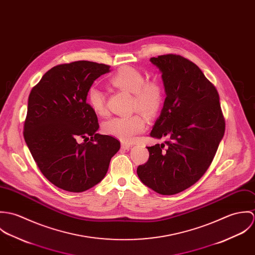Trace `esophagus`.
<instances>
[{
    "label": "esophagus",
    "instance_id": "34e87169",
    "mask_svg": "<svg viewBox=\"0 0 255 255\" xmlns=\"http://www.w3.org/2000/svg\"><path fill=\"white\" fill-rule=\"evenodd\" d=\"M121 145H122L123 149H129V147L131 146L130 143H128V142H122Z\"/></svg>",
    "mask_w": 255,
    "mask_h": 255
}]
</instances>
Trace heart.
Instances as JSON below:
<instances>
[{
  "label": "heart",
  "instance_id": "1",
  "mask_svg": "<svg viewBox=\"0 0 255 255\" xmlns=\"http://www.w3.org/2000/svg\"><path fill=\"white\" fill-rule=\"evenodd\" d=\"M110 83L123 91L132 94V108L152 117L161 108L164 90L161 83L155 79L146 80L144 74L132 67H122L110 78ZM88 103L97 115L106 116V95L91 87L87 93ZM146 128V120L140 114L110 119L103 125V131L122 141H132Z\"/></svg>",
  "mask_w": 255,
  "mask_h": 255
}]
</instances>
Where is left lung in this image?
I'll return each instance as SVG.
<instances>
[{
	"label": "left lung",
	"mask_w": 255,
	"mask_h": 255,
	"mask_svg": "<svg viewBox=\"0 0 255 255\" xmlns=\"http://www.w3.org/2000/svg\"><path fill=\"white\" fill-rule=\"evenodd\" d=\"M162 73L166 99L150 135L167 137L147 147L149 159L137 167L140 181L163 195L179 193L197 182L211 165L225 132L215 86L191 61L176 54L153 57Z\"/></svg>",
	"instance_id": "1"
}]
</instances>
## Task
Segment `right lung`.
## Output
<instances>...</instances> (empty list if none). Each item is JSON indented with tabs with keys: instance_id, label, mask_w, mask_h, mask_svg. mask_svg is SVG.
<instances>
[{
	"instance_id": "1",
	"label": "right lung",
	"mask_w": 255,
	"mask_h": 255,
	"mask_svg": "<svg viewBox=\"0 0 255 255\" xmlns=\"http://www.w3.org/2000/svg\"><path fill=\"white\" fill-rule=\"evenodd\" d=\"M110 68L88 61L61 64L29 94L24 140L44 177L64 190L82 192L101 182L121 147L117 138L96 133L98 118L86 103L94 80Z\"/></svg>"
}]
</instances>
